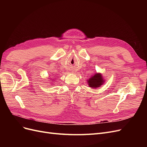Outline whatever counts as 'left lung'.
Wrapping results in <instances>:
<instances>
[{"instance_id":"left-lung-1","label":"left lung","mask_w":147,"mask_h":147,"mask_svg":"<svg viewBox=\"0 0 147 147\" xmlns=\"http://www.w3.org/2000/svg\"><path fill=\"white\" fill-rule=\"evenodd\" d=\"M89 86L91 88H98L101 86L104 82V80L102 78L100 74H96L94 76L89 79L88 81Z\"/></svg>"}]
</instances>
